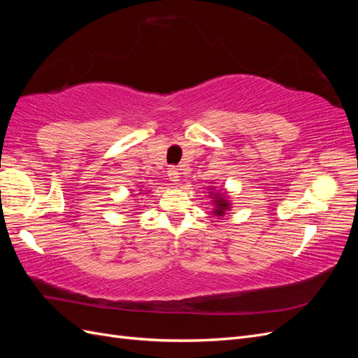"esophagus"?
<instances>
[{
    "label": "esophagus",
    "instance_id": "obj_1",
    "mask_svg": "<svg viewBox=\"0 0 358 358\" xmlns=\"http://www.w3.org/2000/svg\"><path fill=\"white\" fill-rule=\"evenodd\" d=\"M169 179L173 182V183H178L179 182V171H178V169H175V167H171V169H169Z\"/></svg>",
    "mask_w": 358,
    "mask_h": 358
}]
</instances>
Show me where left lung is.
Masks as SVG:
<instances>
[{
    "label": "left lung",
    "instance_id": "8db88e82",
    "mask_svg": "<svg viewBox=\"0 0 358 358\" xmlns=\"http://www.w3.org/2000/svg\"><path fill=\"white\" fill-rule=\"evenodd\" d=\"M208 189H209V197L212 199V203H213L212 213L221 220L225 215V212L231 209V201L229 200L230 199L229 194H227V191H218L215 187H208Z\"/></svg>",
    "mask_w": 358,
    "mask_h": 358
}]
</instances>
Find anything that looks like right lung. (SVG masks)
I'll list each match as a JSON object with an SVG mask.
<instances>
[{
  "mask_svg": "<svg viewBox=\"0 0 358 358\" xmlns=\"http://www.w3.org/2000/svg\"><path fill=\"white\" fill-rule=\"evenodd\" d=\"M138 191H140V194H145V191H146V189H138Z\"/></svg>",
  "mask_w": 358,
  "mask_h": 358,
  "instance_id": "1",
  "label": "right lung"
}]
</instances>
